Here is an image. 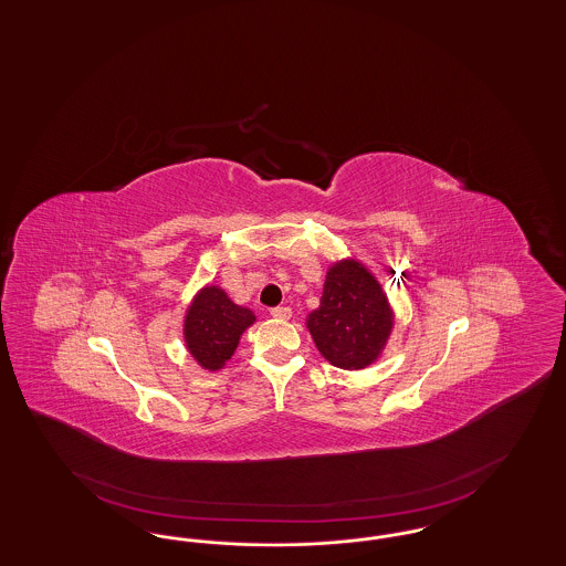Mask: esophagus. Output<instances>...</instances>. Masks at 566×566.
Listing matches in <instances>:
<instances>
[{
    "instance_id": "obj_1",
    "label": "esophagus",
    "mask_w": 566,
    "mask_h": 566,
    "mask_svg": "<svg viewBox=\"0 0 566 566\" xmlns=\"http://www.w3.org/2000/svg\"><path fill=\"white\" fill-rule=\"evenodd\" d=\"M272 317H277V319H291V315H293V310L291 307H273Z\"/></svg>"
}]
</instances>
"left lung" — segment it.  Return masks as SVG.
<instances>
[{
	"label": "left lung",
	"mask_w": 566,
	"mask_h": 566,
	"mask_svg": "<svg viewBox=\"0 0 566 566\" xmlns=\"http://www.w3.org/2000/svg\"><path fill=\"white\" fill-rule=\"evenodd\" d=\"M307 328L332 366L359 370L382 352L392 312L380 284L361 263L340 261L326 275L319 307L310 313Z\"/></svg>",
	"instance_id": "8db88e82"
}]
</instances>
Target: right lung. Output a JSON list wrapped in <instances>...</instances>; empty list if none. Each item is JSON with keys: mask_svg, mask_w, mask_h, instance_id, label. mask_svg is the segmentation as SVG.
<instances>
[{"mask_svg": "<svg viewBox=\"0 0 566 566\" xmlns=\"http://www.w3.org/2000/svg\"><path fill=\"white\" fill-rule=\"evenodd\" d=\"M254 322L251 310L234 305L217 286L196 296L186 315V345L207 370H219L234 355L240 334Z\"/></svg>", "mask_w": 566, "mask_h": 566, "instance_id": "add662e5", "label": "right lung"}]
</instances>
